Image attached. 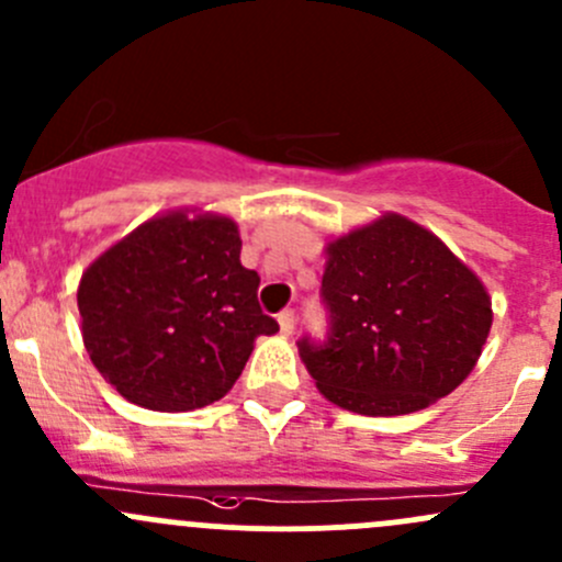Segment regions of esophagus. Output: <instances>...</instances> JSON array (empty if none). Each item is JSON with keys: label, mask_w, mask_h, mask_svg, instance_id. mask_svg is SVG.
I'll use <instances>...</instances> for the list:
<instances>
[{"label": "esophagus", "mask_w": 562, "mask_h": 562, "mask_svg": "<svg viewBox=\"0 0 562 562\" xmlns=\"http://www.w3.org/2000/svg\"><path fill=\"white\" fill-rule=\"evenodd\" d=\"M277 321H280V331L285 334V337H291L293 328H296V315H293V310H285Z\"/></svg>", "instance_id": "34e87169"}]
</instances>
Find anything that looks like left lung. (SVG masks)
Wrapping results in <instances>:
<instances>
[{"mask_svg": "<svg viewBox=\"0 0 562 562\" xmlns=\"http://www.w3.org/2000/svg\"><path fill=\"white\" fill-rule=\"evenodd\" d=\"M323 304L331 331L299 342L317 391L361 416H405L473 372L492 328V299L432 231L402 214L326 245Z\"/></svg>", "mask_w": 562, "mask_h": 562, "instance_id": "1", "label": "left lung"}]
</instances>
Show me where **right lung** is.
I'll return each mask as SVG.
<instances>
[{
    "label": "right lung",
    "instance_id": "1",
    "mask_svg": "<svg viewBox=\"0 0 562 562\" xmlns=\"http://www.w3.org/2000/svg\"><path fill=\"white\" fill-rule=\"evenodd\" d=\"M239 255L234 220L176 209L89 263L78 282L83 345L124 400L160 413L212 405L239 381L255 339L280 331Z\"/></svg>",
    "mask_w": 562,
    "mask_h": 562
}]
</instances>
